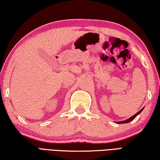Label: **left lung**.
<instances>
[{
	"mask_svg": "<svg viewBox=\"0 0 160 160\" xmlns=\"http://www.w3.org/2000/svg\"><path fill=\"white\" fill-rule=\"evenodd\" d=\"M143 109H144V108H142V109H140L138 112H137L136 113H135V115H133L132 116H131V118H129L128 119H126V120H125V121H120V122H117V123H119V124H121V123H129V122H131V121H132L133 120V119L136 117V116L139 114V113H140L142 112V111L143 110Z\"/></svg>",
	"mask_w": 160,
	"mask_h": 160,
	"instance_id": "8db88e82",
	"label": "left lung"
}]
</instances>
